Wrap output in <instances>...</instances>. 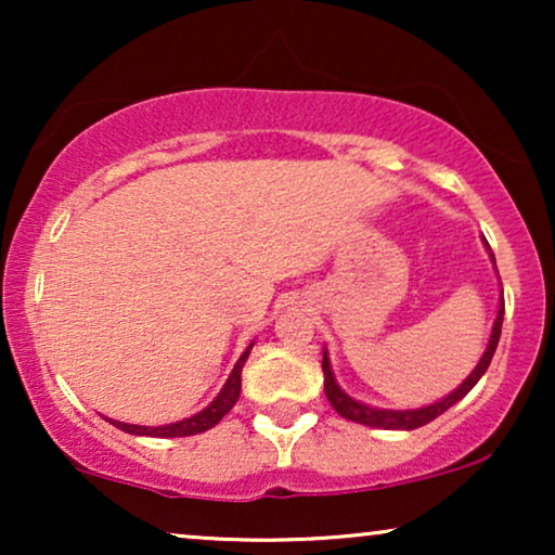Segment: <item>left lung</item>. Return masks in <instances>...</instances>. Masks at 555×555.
Instances as JSON below:
<instances>
[{"label": "left lung", "instance_id": "8db88e82", "mask_svg": "<svg viewBox=\"0 0 555 555\" xmlns=\"http://www.w3.org/2000/svg\"><path fill=\"white\" fill-rule=\"evenodd\" d=\"M485 247H488L490 253V260L495 262V255H492V249L488 245V240H482ZM498 272V268H495ZM503 315H505V302H503V287H500V302H498V315H495V323H492V331H490V340L488 346H485V353L480 356V361H477V366L469 371V376L462 382L457 389L447 393L435 404H427V406H420V409H378V406H371V404H363V401L353 399L351 393H346L340 389L336 376H333V369H331V359H328V351L323 348V384H325V397H328L331 406L336 409V412L344 416L348 422H359V424H366V427H374V429H416V427H424V424H429L431 420H437L439 414H444L447 409L457 404L462 397H467L469 389L480 382L485 371H488L492 356H495V348H498V340H500V328H503Z\"/></svg>", "mask_w": 555, "mask_h": 555}]
</instances>
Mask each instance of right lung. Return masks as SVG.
<instances>
[{
	"label": "right lung",
	"mask_w": 555,
	"mask_h": 555,
	"mask_svg": "<svg viewBox=\"0 0 555 555\" xmlns=\"http://www.w3.org/2000/svg\"><path fill=\"white\" fill-rule=\"evenodd\" d=\"M255 340L247 346V351L240 356V361L234 363L230 378H227L222 391L217 393L215 399H211L209 406H204L202 412H196L192 416H186V420L181 422H171V424H162V427H141V424H126V422H116V420H108L113 427H118L120 431H128V435H135V437H192V435H202V431H207L215 427V424L222 420V416L230 412V409L237 404L240 399V391H242V366H245L249 351H253Z\"/></svg>",
	"instance_id": "right-lung-1"
}]
</instances>
